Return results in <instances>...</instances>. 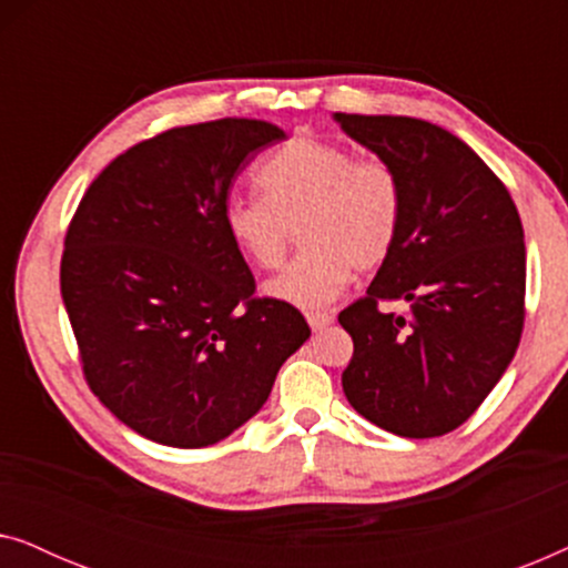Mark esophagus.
<instances>
[{
  "label": "esophagus",
  "mask_w": 568,
  "mask_h": 568,
  "mask_svg": "<svg viewBox=\"0 0 568 568\" xmlns=\"http://www.w3.org/2000/svg\"><path fill=\"white\" fill-rule=\"evenodd\" d=\"M305 317L313 331H323L325 325L333 323V313H325V310H310V313H305Z\"/></svg>",
  "instance_id": "esophagus-1"
}]
</instances>
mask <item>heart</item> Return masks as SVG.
<instances>
[{"label":"heart","instance_id":"b5f03b06","mask_svg":"<svg viewBox=\"0 0 568 568\" xmlns=\"http://www.w3.org/2000/svg\"><path fill=\"white\" fill-rule=\"evenodd\" d=\"M255 181L263 196L230 199L222 209L232 245L263 271L282 266L292 230L305 247L268 282L271 297L328 305L354 268H379L398 245L406 193L383 158H356L344 144L300 134L261 162Z\"/></svg>","mask_w":568,"mask_h":568}]
</instances>
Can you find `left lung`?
Returning <instances> with one entry per match:
<instances>
[{"label": "left lung", "mask_w": 568, "mask_h": 568, "mask_svg": "<svg viewBox=\"0 0 568 568\" xmlns=\"http://www.w3.org/2000/svg\"><path fill=\"white\" fill-rule=\"evenodd\" d=\"M336 121L390 162L406 193L398 245L367 294L338 315L354 341L341 383L379 429L442 437L476 414L519 346L523 222L507 185L442 126L408 115ZM390 298H406L409 313L379 311Z\"/></svg>", "instance_id": "8db88e82"}]
</instances>
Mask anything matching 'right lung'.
Returning a JSON list of instances; mask_svg holds the SVG:
<instances>
[{
  "label": "right lung",
  "mask_w": 568,
  "mask_h": 568,
  "mask_svg": "<svg viewBox=\"0 0 568 568\" xmlns=\"http://www.w3.org/2000/svg\"><path fill=\"white\" fill-rule=\"evenodd\" d=\"M284 131L255 119L175 126L119 154L84 191L61 253L82 375L111 414L168 447H209L258 414L310 338L222 224L230 185Z\"/></svg>",
  "instance_id": "1"
}]
</instances>
